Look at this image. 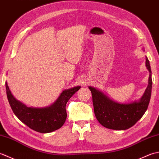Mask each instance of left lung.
Here are the masks:
<instances>
[{"label":"left lung","mask_w":159,"mask_h":159,"mask_svg":"<svg viewBox=\"0 0 159 159\" xmlns=\"http://www.w3.org/2000/svg\"><path fill=\"white\" fill-rule=\"evenodd\" d=\"M146 67L149 71L148 85L139 100L127 104L118 103L102 91L89 87L92 94L94 113L100 124L109 129L126 130L134 126L146 112L149 104L152 80L149 60L146 56Z\"/></svg>","instance_id":"8db88e82"}]
</instances>
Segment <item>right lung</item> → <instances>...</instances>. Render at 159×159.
Wrapping results in <instances>:
<instances>
[{"instance_id":"add662e5","label":"right lung","mask_w":159,"mask_h":159,"mask_svg":"<svg viewBox=\"0 0 159 159\" xmlns=\"http://www.w3.org/2000/svg\"><path fill=\"white\" fill-rule=\"evenodd\" d=\"M7 96L13 113L32 130L41 133H51L59 129L65 123L67 101L80 88L77 86L63 90L51 105L42 108L28 107L15 98L5 82Z\"/></svg>"}]
</instances>
